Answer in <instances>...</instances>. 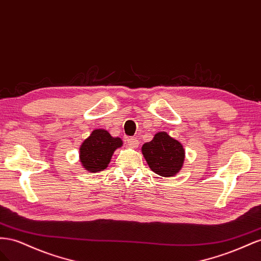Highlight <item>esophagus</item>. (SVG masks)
Returning a JSON list of instances; mask_svg holds the SVG:
<instances>
[{
  "instance_id": "esophagus-1",
  "label": "esophagus",
  "mask_w": 261,
  "mask_h": 261,
  "mask_svg": "<svg viewBox=\"0 0 261 261\" xmlns=\"http://www.w3.org/2000/svg\"><path fill=\"white\" fill-rule=\"evenodd\" d=\"M125 143L130 147H138L139 141L137 138H125Z\"/></svg>"
}]
</instances>
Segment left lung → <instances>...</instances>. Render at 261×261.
Masks as SVG:
<instances>
[{"mask_svg":"<svg viewBox=\"0 0 261 261\" xmlns=\"http://www.w3.org/2000/svg\"><path fill=\"white\" fill-rule=\"evenodd\" d=\"M142 153L150 168L163 177L177 174L185 160L182 145L166 132H159L151 142L144 143Z\"/></svg>","mask_w":261,"mask_h":261,"instance_id":"left-lung-1","label":"left lung"}]
</instances>
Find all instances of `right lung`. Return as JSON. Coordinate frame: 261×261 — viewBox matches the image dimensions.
<instances>
[{
    "instance_id": "add662e5",
    "label": "right lung",
    "mask_w": 261,
    "mask_h": 261,
    "mask_svg": "<svg viewBox=\"0 0 261 261\" xmlns=\"http://www.w3.org/2000/svg\"><path fill=\"white\" fill-rule=\"evenodd\" d=\"M121 145V139L111 137L106 130H94L80 147L81 163L91 173L100 172L108 166L114 151Z\"/></svg>"
}]
</instances>
